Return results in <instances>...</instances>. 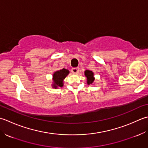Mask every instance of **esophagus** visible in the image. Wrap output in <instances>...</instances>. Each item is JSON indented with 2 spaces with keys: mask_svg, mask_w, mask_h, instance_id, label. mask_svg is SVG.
Listing matches in <instances>:
<instances>
[{
  "mask_svg": "<svg viewBox=\"0 0 148 148\" xmlns=\"http://www.w3.org/2000/svg\"><path fill=\"white\" fill-rule=\"evenodd\" d=\"M78 71H79V68H73L71 69V72L74 74H77L78 73Z\"/></svg>",
  "mask_w": 148,
  "mask_h": 148,
  "instance_id": "1",
  "label": "esophagus"
}]
</instances>
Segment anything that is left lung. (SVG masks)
<instances>
[{"label":"left lung","instance_id":"8db88e82","mask_svg":"<svg viewBox=\"0 0 148 148\" xmlns=\"http://www.w3.org/2000/svg\"><path fill=\"white\" fill-rule=\"evenodd\" d=\"M93 73L92 71H89V70H86L85 71V75L86 77H87V84H91L93 83L95 80V78L93 77Z\"/></svg>","mask_w":148,"mask_h":148}]
</instances>
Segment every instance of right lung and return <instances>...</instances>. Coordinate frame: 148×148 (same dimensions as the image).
Listing matches in <instances>:
<instances>
[{
    "label": "right lung",
    "instance_id": "1",
    "mask_svg": "<svg viewBox=\"0 0 148 148\" xmlns=\"http://www.w3.org/2000/svg\"><path fill=\"white\" fill-rule=\"evenodd\" d=\"M69 74V71L66 69H62L59 71H56L53 75V87L56 89L57 87L63 86V80Z\"/></svg>",
    "mask_w": 148,
    "mask_h": 148
}]
</instances>
